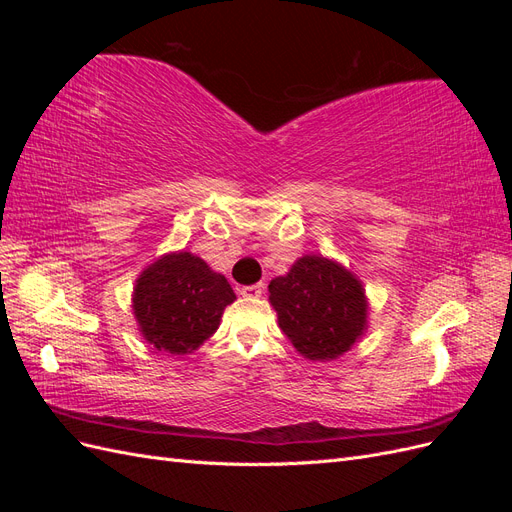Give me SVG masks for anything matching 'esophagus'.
<instances>
[{"label":"esophagus","mask_w":512,"mask_h":512,"mask_svg":"<svg viewBox=\"0 0 512 512\" xmlns=\"http://www.w3.org/2000/svg\"><path fill=\"white\" fill-rule=\"evenodd\" d=\"M262 292H265V284H252V286H243L241 288V294L243 297H250V299H258L262 297Z\"/></svg>","instance_id":"34e87169"}]
</instances>
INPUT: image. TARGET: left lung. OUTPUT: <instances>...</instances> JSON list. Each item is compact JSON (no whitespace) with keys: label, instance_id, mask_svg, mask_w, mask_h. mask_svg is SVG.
I'll list each match as a JSON object with an SVG mask.
<instances>
[{"label":"left lung","instance_id":"1","mask_svg":"<svg viewBox=\"0 0 512 512\" xmlns=\"http://www.w3.org/2000/svg\"><path fill=\"white\" fill-rule=\"evenodd\" d=\"M282 331L312 361H329L363 335L367 301L361 282L322 256H303L269 284Z\"/></svg>","mask_w":512,"mask_h":512}]
</instances>
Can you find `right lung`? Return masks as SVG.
<instances>
[{
	"label": "right lung",
	"mask_w": 512,
	"mask_h": 512,
	"mask_svg": "<svg viewBox=\"0 0 512 512\" xmlns=\"http://www.w3.org/2000/svg\"><path fill=\"white\" fill-rule=\"evenodd\" d=\"M226 277L190 252L168 254L136 280L134 316L158 350L188 354L218 331L224 307L235 301Z\"/></svg>",
	"instance_id": "add662e5"
}]
</instances>
